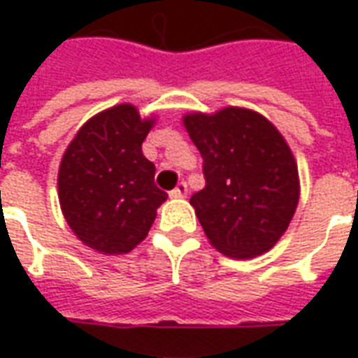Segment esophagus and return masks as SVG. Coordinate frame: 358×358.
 <instances>
[{
  "instance_id": "esophagus-1",
  "label": "esophagus",
  "mask_w": 358,
  "mask_h": 358,
  "mask_svg": "<svg viewBox=\"0 0 358 358\" xmlns=\"http://www.w3.org/2000/svg\"><path fill=\"white\" fill-rule=\"evenodd\" d=\"M187 195V184L186 182H180L178 186L174 187L171 192V197H174V199H180V197H186Z\"/></svg>"
}]
</instances>
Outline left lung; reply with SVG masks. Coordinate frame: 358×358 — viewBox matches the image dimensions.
<instances>
[{
  "label": "left lung",
  "instance_id": "left-lung-1",
  "mask_svg": "<svg viewBox=\"0 0 358 358\" xmlns=\"http://www.w3.org/2000/svg\"><path fill=\"white\" fill-rule=\"evenodd\" d=\"M184 126L203 157L205 187L189 203L209 241L236 259L266 253L299 203L297 163L284 136L241 107L189 113Z\"/></svg>",
  "mask_w": 358,
  "mask_h": 358
}]
</instances>
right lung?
<instances>
[{"instance_id": "1", "label": "right lung", "mask_w": 358, "mask_h": 358, "mask_svg": "<svg viewBox=\"0 0 358 358\" xmlns=\"http://www.w3.org/2000/svg\"><path fill=\"white\" fill-rule=\"evenodd\" d=\"M153 122L130 103L115 105L90 118L63 155L61 209L76 238L99 253L132 251L169 197L155 186V164L141 153Z\"/></svg>"}]
</instances>
